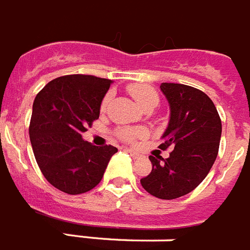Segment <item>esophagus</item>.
<instances>
[{
	"instance_id": "1",
	"label": "esophagus",
	"mask_w": 250,
	"mask_h": 250,
	"mask_svg": "<svg viewBox=\"0 0 250 250\" xmlns=\"http://www.w3.org/2000/svg\"><path fill=\"white\" fill-rule=\"evenodd\" d=\"M126 151L130 154V157H133L134 159H139V158L142 157V155H140L136 150H134V149H126Z\"/></svg>"
}]
</instances>
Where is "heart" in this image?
<instances>
[{
  "mask_svg": "<svg viewBox=\"0 0 250 250\" xmlns=\"http://www.w3.org/2000/svg\"><path fill=\"white\" fill-rule=\"evenodd\" d=\"M127 89H129L130 95L133 96V99L135 100L136 104H139L143 110L148 107H155L158 104L159 97H158V93L151 87L146 86V84L135 83V84L129 86ZM108 101H110V95H106L101 104L102 110L107 106ZM144 134H146V131L143 129H131V127H124L119 131V136L125 142H133L136 136H143Z\"/></svg>",
  "mask_w": 250,
  "mask_h": 250,
  "instance_id": "heart-1",
  "label": "heart"
}]
</instances>
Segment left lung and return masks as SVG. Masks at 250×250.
<instances>
[{
  "instance_id": "1",
  "label": "left lung",
  "mask_w": 250,
  "mask_h": 250,
  "mask_svg": "<svg viewBox=\"0 0 250 250\" xmlns=\"http://www.w3.org/2000/svg\"><path fill=\"white\" fill-rule=\"evenodd\" d=\"M169 104V123L159 148H173L169 157L149 155L151 172L140 180L143 188L162 200L185 196L205 180L217 157L221 120L206 93L180 83H162Z\"/></svg>"
}]
</instances>
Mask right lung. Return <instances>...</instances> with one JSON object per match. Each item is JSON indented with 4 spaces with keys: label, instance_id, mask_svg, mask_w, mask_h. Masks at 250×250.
Instances as JSON below:
<instances>
[{
    "label": "right lung",
    "instance_id": "obj_1",
    "mask_svg": "<svg viewBox=\"0 0 250 250\" xmlns=\"http://www.w3.org/2000/svg\"><path fill=\"white\" fill-rule=\"evenodd\" d=\"M111 83L95 76H63L50 81L34 100L29 133L36 163L46 181L68 195L95 188L117 151L82 138L99 119Z\"/></svg>",
    "mask_w": 250,
    "mask_h": 250
}]
</instances>
